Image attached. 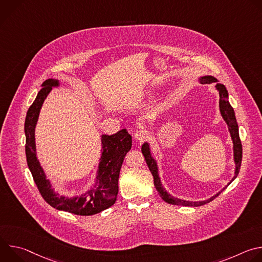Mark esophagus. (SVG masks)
Returning a JSON list of instances; mask_svg holds the SVG:
<instances>
[{"instance_id":"34e87169","label":"esophagus","mask_w":262,"mask_h":262,"mask_svg":"<svg viewBox=\"0 0 262 262\" xmlns=\"http://www.w3.org/2000/svg\"><path fill=\"white\" fill-rule=\"evenodd\" d=\"M134 137H135V139H136L137 141H139V142H142V141H144V140H147V139L149 138V133H148V130H147V129H145V128H142V129H139V130H137V132L135 133Z\"/></svg>"}]
</instances>
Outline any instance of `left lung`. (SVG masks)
I'll list each match as a JSON object with an SVG mask.
<instances>
[{"label": "left lung", "instance_id": "1", "mask_svg": "<svg viewBox=\"0 0 262 262\" xmlns=\"http://www.w3.org/2000/svg\"><path fill=\"white\" fill-rule=\"evenodd\" d=\"M199 82L201 84H215V89L219 91L220 94V112L221 115L224 119V121L226 122L227 126H228V130L230 133L232 142H233V160H234V164H235V170H234V176L232 177V179L228 182V184L224 188L222 191L225 190L227 186L237 177L239 169H241V164H242V158H243V147H242V142L239 139V135H238V125L236 122V118H235V114H234V110L231 106V104L229 103L228 100V91L226 89V87L224 86L223 84H220L219 81L211 77V76H204L201 77L199 79ZM142 154L145 158L146 164L150 170L152 176H154V181H155V188L157 190V192L159 193V195L161 196V198L166 201L167 203L173 204V205H182V206H200L203 204H206L210 201H212L215 197H217L221 193H216L215 195H213L212 197H210L207 200H203V201H188V200H183V199H179V198H175L172 195H170L166 190L164 186L162 185V181L160 178V174H159V168H158V164L157 161L154 159L151 150H150V146L147 142H145L142 145Z\"/></svg>", "mask_w": 262, "mask_h": 262}]
</instances>
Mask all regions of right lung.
<instances>
[{
    "instance_id": "right-lung-1",
    "label": "right lung",
    "mask_w": 262,
    "mask_h": 262,
    "mask_svg": "<svg viewBox=\"0 0 262 262\" xmlns=\"http://www.w3.org/2000/svg\"><path fill=\"white\" fill-rule=\"evenodd\" d=\"M56 79H49L41 85L34 102L29 107L25 120L26 157L28 167L42 198L54 208L80 215L98 213L116 202L118 195V179L120 169L126 154L132 148V136L126 129H121L114 135H101V157L95 181L91 188L81 196H59L52 188L51 181L36 157L35 127L38 121L43 101L53 88L59 87Z\"/></svg>"
}]
</instances>
